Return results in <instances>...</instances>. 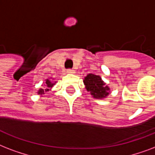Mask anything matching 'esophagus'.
I'll list each match as a JSON object with an SVG mask.
<instances>
[{
  "instance_id": "1",
  "label": "esophagus",
  "mask_w": 155,
  "mask_h": 155,
  "mask_svg": "<svg viewBox=\"0 0 155 155\" xmlns=\"http://www.w3.org/2000/svg\"><path fill=\"white\" fill-rule=\"evenodd\" d=\"M67 73L70 74H75V70H74V69H68V70H67Z\"/></svg>"
}]
</instances>
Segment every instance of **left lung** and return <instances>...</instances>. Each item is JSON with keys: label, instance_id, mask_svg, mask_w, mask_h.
Wrapping results in <instances>:
<instances>
[{"label": "left lung", "instance_id": "8db88e82", "mask_svg": "<svg viewBox=\"0 0 155 155\" xmlns=\"http://www.w3.org/2000/svg\"><path fill=\"white\" fill-rule=\"evenodd\" d=\"M85 88L91 96L96 99H104L110 94V87L103 81L99 75L89 74L84 78Z\"/></svg>", "mask_w": 155, "mask_h": 155}]
</instances>
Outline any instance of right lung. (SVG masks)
<instances>
[{
    "label": "right lung",
    "mask_w": 155,
    "mask_h": 155,
    "mask_svg": "<svg viewBox=\"0 0 155 155\" xmlns=\"http://www.w3.org/2000/svg\"><path fill=\"white\" fill-rule=\"evenodd\" d=\"M56 81H55L53 78H47L46 80H45L44 86L43 88H39V90H38L37 94H39V95H40V96H43L45 93L51 91V88L53 87L54 85H56Z\"/></svg>",
    "instance_id": "right-lung-1"
}]
</instances>
